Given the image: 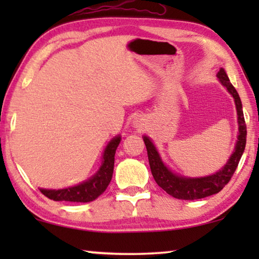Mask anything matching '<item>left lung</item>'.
Wrapping results in <instances>:
<instances>
[{
    "mask_svg": "<svg viewBox=\"0 0 259 259\" xmlns=\"http://www.w3.org/2000/svg\"><path fill=\"white\" fill-rule=\"evenodd\" d=\"M219 81L223 86L226 87V90L230 92L236 102L237 115H238V125H239V136L237 140L235 152L226 162V165L221 171L215 172L214 175L203 177V178H184L172 173L166 166L162 164L160 157H159L154 145L147 137H144V143L146 145L148 162L152 176L155 180V183L168 193L169 196L177 198V199L183 200H196L201 199V198L212 196V194L218 193L219 191L224 189V186L231 180L233 173H235L237 166L239 164L240 158L244 150H245L246 144V125L245 119L243 114L242 101L236 88L230 82L225 70L221 68L217 74Z\"/></svg>",
    "mask_w": 259,
    "mask_h": 259,
    "instance_id": "1",
    "label": "left lung"
}]
</instances>
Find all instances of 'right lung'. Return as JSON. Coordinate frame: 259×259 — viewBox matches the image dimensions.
<instances>
[{"label":"right lung","mask_w":259,"mask_h":259,"mask_svg":"<svg viewBox=\"0 0 259 259\" xmlns=\"http://www.w3.org/2000/svg\"><path fill=\"white\" fill-rule=\"evenodd\" d=\"M120 144V137H116L107 145L104 152V161L97 175L90 180L79 185L62 190H44L40 189L41 193L49 199L55 201H73V203H88L105 192L108 184L111 183L114 168L115 151Z\"/></svg>","instance_id":"obj_1"}]
</instances>
